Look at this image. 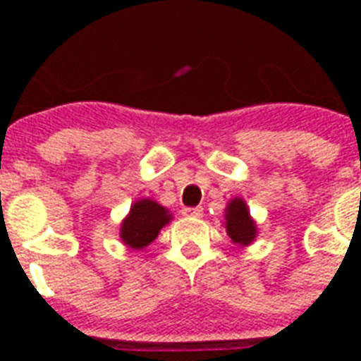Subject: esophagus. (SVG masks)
<instances>
[{"instance_id":"34e87169","label":"esophagus","mask_w":361,"mask_h":361,"mask_svg":"<svg viewBox=\"0 0 361 361\" xmlns=\"http://www.w3.org/2000/svg\"><path fill=\"white\" fill-rule=\"evenodd\" d=\"M183 215L186 216H200L202 215V208H184Z\"/></svg>"}]
</instances>
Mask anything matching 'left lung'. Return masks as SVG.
<instances>
[{
  "label": "left lung",
  "instance_id": "obj_1",
  "mask_svg": "<svg viewBox=\"0 0 361 361\" xmlns=\"http://www.w3.org/2000/svg\"><path fill=\"white\" fill-rule=\"evenodd\" d=\"M226 231L235 244L247 245L257 237V228L251 220L247 206L242 199H235L229 202L226 209Z\"/></svg>",
  "mask_w": 361,
  "mask_h": 361
}]
</instances>
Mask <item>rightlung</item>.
Here are the masks:
<instances>
[{
	"label": "right lung",
	"instance_id": "right-lung-1",
	"mask_svg": "<svg viewBox=\"0 0 361 361\" xmlns=\"http://www.w3.org/2000/svg\"><path fill=\"white\" fill-rule=\"evenodd\" d=\"M171 215L161 204L149 199L135 202L130 209V215L123 220L121 238L132 250H142L149 242L155 240L162 226L170 222Z\"/></svg>",
	"mask_w": 361,
	"mask_h": 361
}]
</instances>
